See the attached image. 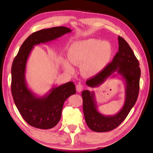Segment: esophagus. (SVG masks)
I'll use <instances>...</instances> for the list:
<instances>
[{
    "label": "esophagus",
    "instance_id": "obj_1",
    "mask_svg": "<svg viewBox=\"0 0 153 153\" xmlns=\"http://www.w3.org/2000/svg\"><path fill=\"white\" fill-rule=\"evenodd\" d=\"M76 89L78 92H80L83 89V85H82V84H80V83H78V84L76 85Z\"/></svg>",
    "mask_w": 153,
    "mask_h": 153
}]
</instances>
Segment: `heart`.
Masks as SVG:
<instances>
[{
	"label": "heart",
	"mask_w": 153,
	"mask_h": 153,
	"mask_svg": "<svg viewBox=\"0 0 153 153\" xmlns=\"http://www.w3.org/2000/svg\"><path fill=\"white\" fill-rule=\"evenodd\" d=\"M112 48L109 43L96 39H88L73 43L68 50L69 61L75 65L84 64L83 70L87 75L100 72L106 66L112 55ZM64 65L69 71L73 68L67 61Z\"/></svg>",
	"instance_id": "b5f03b06"
}]
</instances>
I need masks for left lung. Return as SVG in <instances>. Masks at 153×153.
Here are the masks:
<instances>
[{
  "instance_id": "obj_1",
  "label": "left lung",
  "mask_w": 153,
  "mask_h": 153,
  "mask_svg": "<svg viewBox=\"0 0 153 153\" xmlns=\"http://www.w3.org/2000/svg\"><path fill=\"white\" fill-rule=\"evenodd\" d=\"M119 50L112 61L94 76L88 78L86 84L91 87L99 85L105 78L117 71L126 83V100L121 111L114 116H104L98 112L93 100V93L87 91L82 92L85 122L91 130L106 132L116 128L128 116L138 98L140 89V68L139 62L126 40L118 36Z\"/></svg>"
}]
</instances>
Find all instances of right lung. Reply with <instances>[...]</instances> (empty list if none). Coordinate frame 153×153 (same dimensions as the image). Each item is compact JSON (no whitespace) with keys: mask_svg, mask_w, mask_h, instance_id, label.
I'll return each instance as SVG.
<instances>
[{"mask_svg":"<svg viewBox=\"0 0 153 153\" xmlns=\"http://www.w3.org/2000/svg\"><path fill=\"white\" fill-rule=\"evenodd\" d=\"M71 30L66 27H55L36 31L27 38L13 60L11 67V92L22 117L31 126L48 129L53 128L61 117L64 101L76 93L75 85L69 82L53 87L46 97L37 98L25 82L27 60L33 46L55 39Z\"/></svg>","mask_w":153,"mask_h":153,"instance_id":"1","label":"right lung"}]
</instances>
